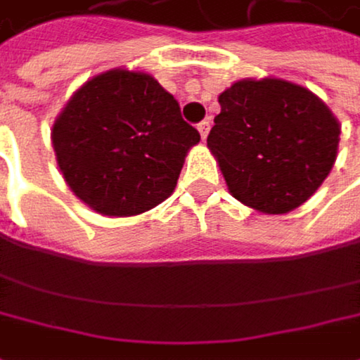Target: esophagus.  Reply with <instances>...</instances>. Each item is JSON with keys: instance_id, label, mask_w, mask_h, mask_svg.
<instances>
[{"instance_id": "1", "label": "esophagus", "mask_w": 360, "mask_h": 360, "mask_svg": "<svg viewBox=\"0 0 360 360\" xmlns=\"http://www.w3.org/2000/svg\"><path fill=\"white\" fill-rule=\"evenodd\" d=\"M209 130H211V121H209V119H205V121H200V123H198V132H200L202 141L209 136Z\"/></svg>"}]
</instances>
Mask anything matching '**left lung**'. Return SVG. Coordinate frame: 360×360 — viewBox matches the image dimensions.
<instances>
[{
    "label": "left lung",
    "instance_id": "1",
    "mask_svg": "<svg viewBox=\"0 0 360 360\" xmlns=\"http://www.w3.org/2000/svg\"><path fill=\"white\" fill-rule=\"evenodd\" d=\"M207 147L228 192L245 207L284 215L309 200L338 160L342 125L307 87L241 79L219 94Z\"/></svg>",
    "mask_w": 360,
    "mask_h": 360
}]
</instances>
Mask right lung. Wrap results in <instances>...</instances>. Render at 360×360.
I'll use <instances>...</instances> for the list:
<instances>
[{"mask_svg": "<svg viewBox=\"0 0 360 360\" xmlns=\"http://www.w3.org/2000/svg\"><path fill=\"white\" fill-rule=\"evenodd\" d=\"M51 141L76 198L100 215L132 217L174 192L200 134L151 74L112 68L72 94Z\"/></svg>", "mask_w": 360, "mask_h": 360, "instance_id": "right-lung-1", "label": "right lung"}]
</instances>
